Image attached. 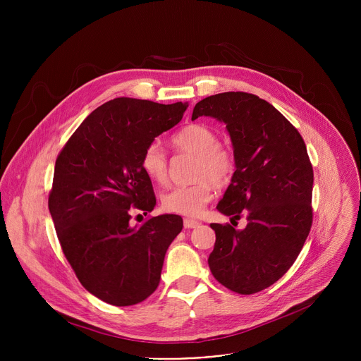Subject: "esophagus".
I'll use <instances>...</instances> for the list:
<instances>
[{
    "label": "esophagus",
    "mask_w": 361,
    "mask_h": 361,
    "mask_svg": "<svg viewBox=\"0 0 361 361\" xmlns=\"http://www.w3.org/2000/svg\"><path fill=\"white\" fill-rule=\"evenodd\" d=\"M201 223L197 221V220H192V219H185L184 220V228H195L198 227Z\"/></svg>",
    "instance_id": "34e87169"
}]
</instances>
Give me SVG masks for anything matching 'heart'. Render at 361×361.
Returning <instances> with one entry per match:
<instances>
[{"instance_id": "obj_1", "label": "heart", "mask_w": 361, "mask_h": 361, "mask_svg": "<svg viewBox=\"0 0 361 361\" xmlns=\"http://www.w3.org/2000/svg\"><path fill=\"white\" fill-rule=\"evenodd\" d=\"M173 145L195 157L192 176L197 180L190 185L174 187L163 195V209L173 214L194 217L213 197V183L224 185L230 181L235 159L230 148L219 142L217 133L202 124L183 127L171 138ZM141 167L156 183L167 181V156L163 147L154 141L142 152Z\"/></svg>"}]
</instances>
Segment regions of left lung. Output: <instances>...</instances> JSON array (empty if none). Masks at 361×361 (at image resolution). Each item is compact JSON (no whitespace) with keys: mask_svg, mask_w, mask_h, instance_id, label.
Instances as JSON below:
<instances>
[{"mask_svg":"<svg viewBox=\"0 0 361 361\" xmlns=\"http://www.w3.org/2000/svg\"><path fill=\"white\" fill-rule=\"evenodd\" d=\"M226 124L235 171L217 210L247 226L212 224L209 266L219 283L238 294L259 293L295 262L313 221V167L300 133L270 102L230 91L198 101L191 120Z\"/></svg>","mask_w":361,"mask_h":361,"instance_id":"obj_1","label":"left lung"}]
</instances>
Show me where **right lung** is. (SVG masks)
I'll use <instances>...</instances> for the list:
<instances>
[{
    "instance_id": "right-lung-1",
    "label": "right lung",
    "mask_w": 361,
    "mask_h": 361,
    "mask_svg": "<svg viewBox=\"0 0 361 361\" xmlns=\"http://www.w3.org/2000/svg\"><path fill=\"white\" fill-rule=\"evenodd\" d=\"M188 102L159 104L114 98L75 130L56 161L48 209L61 248L82 287L124 307L159 287L164 257L183 230L176 214L131 226V207H156L149 177L141 167L145 147L177 126Z\"/></svg>"
}]
</instances>
